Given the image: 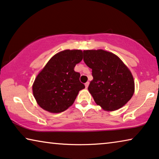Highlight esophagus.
Instances as JSON below:
<instances>
[{"label":"esophagus","mask_w":159,"mask_h":159,"mask_svg":"<svg viewBox=\"0 0 159 159\" xmlns=\"http://www.w3.org/2000/svg\"><path fill=\"white\" fill-rule=\"evenodd\" d=\"M89 82H86V84H85V86H86V89L89 87Z\"/></svg>","instance_id":"34e87169"}]
</instances>
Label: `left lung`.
<instances>
[{
    "mask_svg": "<svg viewBox=\"0 0 159 159\" xmlns=\"http://www.w3.org/2000/svg\"><path fill=\"white\" fill-rule=\"evenodd\" d=\"M84 61L92 69L93 80L88 89L103 109L117 110L131 99L135 89L133 77L117 55L103 50H84Z\"/></svg>",
    "mask_w": 159,
    "mask_h": 159,
    "instance_id": "1",
    "label": "left lung"
}]
</instances>
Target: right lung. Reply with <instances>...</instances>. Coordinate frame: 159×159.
I'll return each instance as SVG.
<instances>
[{
	"label": "right lung",
	"instance_id": "obj_1",
	"mask_svg": "<svg viewBox=\"0 0 159 159\" xmlns=\"http://www.w3.org/2000/svg\"><path fill=\"white\" fill-rule=\"evenodd\" d=\"M83 59L80 50H66L55 55L37 75L33 84V94L44 110L59 113L73 104L79 91L85 88L80 83L75 65Z\"/></svg>",
	"mask_w": 159,
	"mask_h": 159
}]
</instances>
